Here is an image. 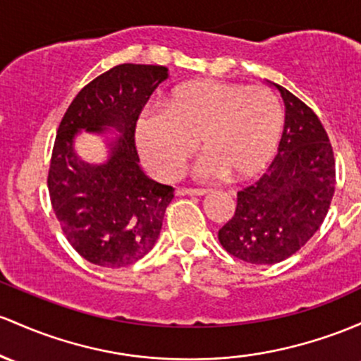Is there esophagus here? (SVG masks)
I'll list each match as a JSON object with an SVG mask.
<instances>
[{"instance_id":"obj_1","label":"esophagus","mask_w":361,"mask_h":361,"mask_svg":"<svg viewBox=\"0 0 361 361\" xmlns=\"http://www.w3.org/2000/svg\"><path fill=\"white\" fill-rule=\"evenodd\" d=\"M211 190H205V188H178V195H209Z\"/></svg>"}]
</instances>
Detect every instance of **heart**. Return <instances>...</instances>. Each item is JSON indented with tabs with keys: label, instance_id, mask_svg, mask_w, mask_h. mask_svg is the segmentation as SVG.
I'll return each mask as SVG.
<instances>
[{
	"label": "heart",
	"instance_id": "obj_1",
	"mask_svg": "<svg viewBox=\"0 0 361 361\" xmlns=\"http://www.w3.org/2000/svg\"><path fill=\"white\" fill-rule=\"evenodd\" d=\"M281 132L283 108L271 90L204 78L176 87L166 108L142 111L135 140L161 180L180 174L199 137L204 154L192 169L197 180H250L272 159Z\"/></svg>",
	"mask_w": 361,
	"mask_h": 361
}]
</instances>
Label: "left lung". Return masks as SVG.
I'll list each match as a JSON object with an SVG mask.
<instances>
[{
  "label": "left lung",
  "mask_w": 361,
  "mask_h": 361,
  "mask_svg": "<svg viewBox=\"0 0 361 361\" xmlns=\"http://www.w3.org/2000/svg\"><path fill=\"white\" fill-rule=\"evenodd\" d=\"M286 108L277 156L255 185L238 192L235 216L219 229L224 250L243 262L288 259L326 219L336 187V162L317 114L284 87Z\"/></svg>",
  "instance_id": "obj_1"
}]
</instances>
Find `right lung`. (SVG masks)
Returning <instances> with one entry per match:
<instances>
[{"mask_svg": "<svg viewBox=\"0 0 361 361\" xmlns=\"http://www.w3.org/2000/svg\"><path fill=\"white\" fill-rule=\"evenodd\" d=\"M166 78V66H114L77 94L59 123L47 174L51 205L71 247L101 267H125L147 255L174 197L173 187L144 173L135 147L138 114ZM82 129L114 132L102 161L74 152Z\"/></svg>", "mask_w": 361, "mask_h": 361, "instance_id": "1", "label": "right lung"}]
</instances>
